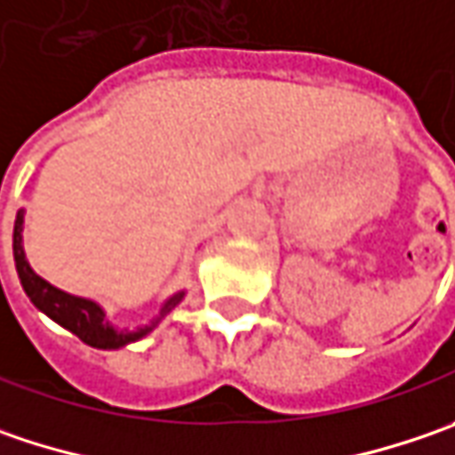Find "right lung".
Masks as SVG:
<instances>
[{
	"label": "right lung",
	"mask_w": 455,
	"mask_h": 455,
	"mask_svg": "<svg viewBox=\"0 0 455 455\" xmlns=\"http://www.w3.org/2000/svg\"><path fill=\"white\" fill-rule=\"evenodd\" d=\"M22 224H25V211H17L14 234H12V251H14V267H17L20 283L25 287L32 306L37 307V310H43L55 323L68 328L70 333H76L84 344L93 346V348H119V346H127L132 341H140L186 295V292L170 295L168 300L163 303V307H160V315L149 326L137 328V331H116L107 321V313H104V307L99 306V303L86 300V298H78V295H70V292H63L55 285H50L48 280H43L40 275H35V269H32L28 257H25V249H22Z\"/></svg>",
	"instance_id": "add662e5"
}]
</instances>
